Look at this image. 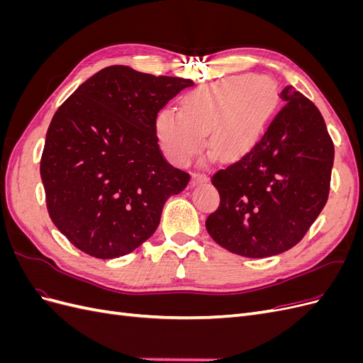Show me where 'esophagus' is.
<instances>
[{
  "label": "esophagus",
  "instance_id": "obj_1",
  "mask_svg": "<svg viewBox=\"0 0 363 363\" xmlns=\"http://www.w3.org/2000/svg\"><path fill=\"white\" fill-rule=\"evenodd\" d=\"M207 180V177L204 174H194L192 175V184H195V183H201V182H206Z\"/></svg>",
  "mask_w": 363,
  "mask_h": 363
}]
</instances>
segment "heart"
I'll return each mask as SVG.
<instances>
[{
	"instance_id": "b5f03b06",
	"label": "heart",
	"mask_w": 363,
	"mask_h": 363,
	"mask_svg": "<svg viewBox=\"0 0 363 363\" xmlns=\"http://www.w3.org/2000/svg\"><path fill=\"white\" fill-rule=\"evenodd\" d=\"M277 100V87L267 77H228L186 94L182 111L163 108L156 119L157 138L164 155L177 164L199 155L207 133L215 156L239 159L255 147Z\"/></svg>"
}]
</instances>
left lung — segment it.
I'll use <instances>...</instances> for the list:
<instances>
[{"instance_id":"1","label":"left lung","mask_w":363,"mask_h":363,"mask_svg":"<svg viewBox=\"0 0 363 363\" xmlns=\"http://www.w3.org/2000/svg\"><path fill=\"white\" fill-rule=\"evenodd\" d=\"M284 106L245 156L212 175L219 206L206 228L216 244L245 257L296 245L330 191L333 140L318 107L294 86Z\"/></svg>"}]
</instances>
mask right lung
Listing matches in <instances>:
<instances>
[{"instance_id":"right-lung-1","label":"right lung","mask_w":363,"mask_h":363,"mask_svg":"<svg viewBox=\"0 0 363 363\" xmlns=\"http://www.w3.org/2000/svg\"><path fill=\"white\" fill-rule=\"evenodd\" d=\"M192 80L124 65L98 71L54 113L40 157L51 221L96 259L125 256L156 232L164 201L191 175L163 157L160 108Z\"/></svg>"}]
</instances>
